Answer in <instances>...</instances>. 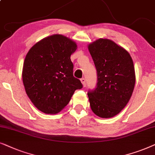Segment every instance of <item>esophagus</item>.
Returning a JSON list of instances; mask_svg holds the SVG:
<instances>
[{
  "mask_svg": "<svg viewBox=\"0 0 155 155\" xmlns=\"http://www.w3.org/2000/svg\"><path fill=\"white\" fill-rule=\"evenodd\" d=\"M80 81H81V82H82V84H83V86L84 87H85V85H86V80H85V78H81V79H80Z\"/></svg>",
  "mask_w": 155,
  "mask_h": 155,
  "instance_id": "1",
  "label": "esophagus"
}]
</instances>
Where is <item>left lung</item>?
<instances>
[{
    "instance_id": "left-lung-1",
    "label": "left lung",
    "mask_w": 155,
    "mask_h": 155,
    "mask_svg": "<svg viewBox=\"0 0 155 155\" xmlns=\"http://www.w3.org/2000/svg\"><path fill=\"white\" fill-rule=\"evenodd\" d=\"M97 69V83L87 93L92 111L103 118H111L126 107L133 94L135 74L130 55L107 39L89 44Z\"/></svg>"
}]
</instances>
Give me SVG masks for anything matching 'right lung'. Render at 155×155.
<instances>
[{
  "mask_svg": "<svg viewBox=\"0 0 155 155\" xmlns=\"http://www.w3.org/2000/svg\"><path fill=\"white\" fill-rule=\"evenodd\" d=\"M77 49L75 41L65 36L44 38L26 55L22 68L25 91L33 104L44 114L61 111L76 90L82 88L73 76L71 56Z\"/></svg>",
  "mask_w": 155,
  "mask_h": 155,
  "instance_id": "right-lung-1",
  "label": "right lung"
}]
</instances>
